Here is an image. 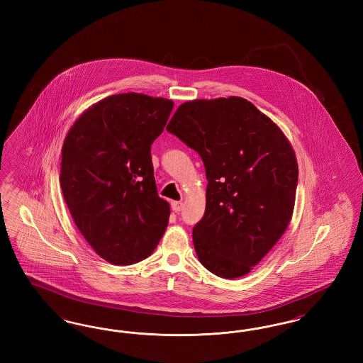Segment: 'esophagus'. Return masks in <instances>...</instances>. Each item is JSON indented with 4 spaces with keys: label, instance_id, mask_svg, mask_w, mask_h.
I'll list each match as a JSON object with an SVG mask.
<instances>
[{
    "label": "esophagus",
    "instance_id": "esophagus-1",
    "mask_svg": "<svg viewBox=\"0 0 363 363\" xmlns=\"http://www.w3.org/2000/svg\"><path fill=\"white\" fill-rule=\"evenodd\" d=\"M172 208H173L174 212H179L184 208V203L182 201H173Z\"/></svg>",
    "mask_w": 363,
    "mask_h": 363
}]
</instances>
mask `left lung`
<instances>
[{
    "label": "left lung",
    "mask_w": 363,
    "mask_h": 363,
    "mask_svg": "<svg viewBox=\"0 0 363 363\" xmlns=\"http://www.w3.org/2000/svg\"><path fill=\"white\" fill-rule=\"evenodd\" d=\"M166 129L206 166V213L193 228L200 262L225 279L249 274L293 218L298 163L289 138L240 96L185 102Z\"/></svg>",
    "instance_id": "obj_1"
}]
</instances>
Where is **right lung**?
Segmentation results:
<instances>
[{
	"instance_id": "right-lung-1",
	"label": "right lung",
	"mask_w": 363,
	"mask_h": 363,
	"mask_svg": "<svg viewBox=\"0 0 363 363\" xmlns=\"http://www.w3.org/2000/svg\"><path fill=\"white\" fill-rule=\"evenodd\" d=\"M174 102L128 92L92 104L64 140L60 184L74 225L102 259L130 265L155 250L170 206L157 196L151 145Z\"/></svg>"
}]
</instances>
